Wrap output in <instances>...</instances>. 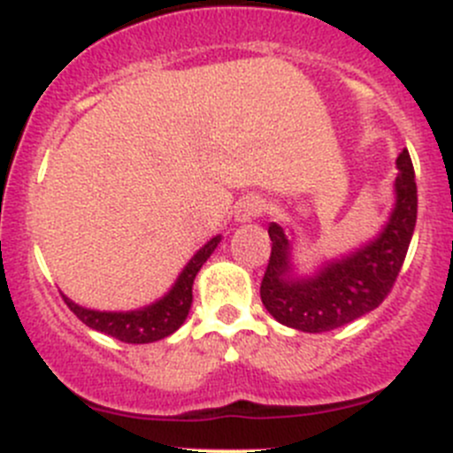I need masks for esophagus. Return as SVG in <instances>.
<instances>
[{"label": "esophagus", "mask_w": 453, "mask_h": 453, "mask_svg": "<svg viewBox=\"0 0 453 453\" xmlns=\"http://www.w3.org/2000/svg\"><path fill=\"white\" fill-rule=\"evenodd\" d=\"M263 212H265V203L258 197L241 199L239 203H236V210H234V214L239 221H250V219L260 217Z\"/></svg>", "instance_id": "obj_1"}]
</instances>
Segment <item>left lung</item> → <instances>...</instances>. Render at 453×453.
Here are the masks:
<instances>
[{
    "instance_id": "8db88e82",
    "label": "left lung",
    "mask_w": 453,
    "mask_h": 453,
    "mask_svg": "<svg viewBox=\"0 0 453 453\" xmlns=\"http://www.w3.org/2000/svg\"><path fill=\"white\" fill-rule=\"evenodd\" d=\"M396 203L381 234L346 258L326 263L311 278H291V245L278 223H269L267 269L260 300L280 324L304 333L340 328L377 309L395 287L417 226V180L408 150L396 157Z\"/></svg>"
}]
</instances>
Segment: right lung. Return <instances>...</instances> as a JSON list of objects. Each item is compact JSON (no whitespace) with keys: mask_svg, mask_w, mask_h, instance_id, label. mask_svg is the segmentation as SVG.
<instances>
[{"mask_svg":"<svg viewBox=\"0 0 453 453\" xmlns=\"http://www.w3.org/2000/svg\"><path fill=\"white\" fill-rule=\"evenodd\" d=\"M219 236L203 245L197 254L193 256L181 276L177 278L175 287L171 294L164 296L159 303L150 304V307L142 309V311H129V313H107V311H91V309H83L74 304L72 300H65L70 311L87 324L94 331L104 333L109 337L125 342V344H149V342H157L175 333L177 328L184 324L186 315L190 311V303H193V282L201 265L210 258L214 248L219 245Z\"/></svg>","mask_w":453,"mask_h":453,"instance_id":"right-lung-1","label":"right lung"}]
</instances>
